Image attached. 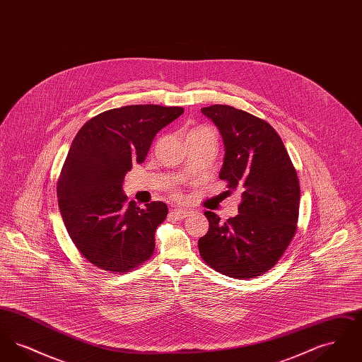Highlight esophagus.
<instances>
[{
	"instance_id": "1",
	"label": "esophagus",
	"mask_w": 362,
	"mask_h": 362,
	"mask_svg": "<svg viewBox=\"0 0 362 362\" xmlns=\"http://www.w3.org/2000/svg\"><path fill=\"white\" fill-rule=\"evenodd\" d=\"M189 210H185V209H173L171 211V216L175 220H183V218L189 217Z\"/></svg>"
}]
</instances>
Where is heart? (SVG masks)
Listing matches in <instances>:
<instances>
[{
	"label": "heart",
	"instance_id": "1",
	"mask_svg": "<svg viewBox=\"0 0 362 362\" xmlns=\"http://www.w3.org/2000/svg\"><path fill=\"white\" fill-rule=\"evenodd\" d=\"M201 130H206L205 127H199V129H195V130H192V132H201Z\"/></svg>",
	"mask_w": 362,
	"mask_h": 362
}]
</instances>
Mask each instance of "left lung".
<instances>
[{"mask_svg":"<svg viewBox=\"0 0 362 362\" xmlns=\"http://www.w3.org/2000/svg\"><path fill=\"white\" fill-rule=\"evenodd\" d=\"M218 127L225 157L220 179L228 191L240 189L239 214L225 223L205 211L209 230L198 240L201 258L216 272L238 279L270 270L297 230L300 185L276 130L263 119L230 105L201 108Z\"/></svg>","mask_w":362,"mask_h":362,"instance_id":"left-lung-1","label":"left lung"}]
</instances>
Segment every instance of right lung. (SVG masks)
<instances>
[{
  "instance_id": "add662e5",
  "label": "right lung",
  "mask_w": 362,
  "mask_h": 362,
  "mask_svg": "<svg viewBox=\"0 0 362 362\" xmlns=\"http://www.w3.org/2000/svg\"><path fill=\"white\" fill-rule=\"evenodd\" d=\"M182 107L136 104L93 117L73 139L57 185L61 216L70 239L93 266L127 273L155 251V232L168 207L127 202L122 185L141 164L156 134L179 118Z\"/></svg>"
}]
</instances>
